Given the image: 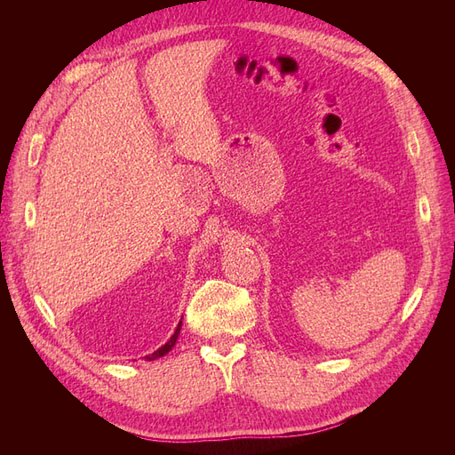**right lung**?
Returning <instances> with one entry per match:
<instances>
[{"instance_id": "obj_1", "label": "right lung", "mask_w": 455, "mask_h": 455, "mask_svg": "<svg viewBox=\"0 0 455 455\" xmlns=\"http://www.w3.org/2000/svg\"><path fill=\"white\" fill-rule=\"evenodd\" d=\"M180 328H182V321L180 323H178V326H176V330H174V334L171 336V339L167 341V343H164V346L163 347H159L156 353H151V355H148L146 356V359L148 361H156V359H159V356H163V355H167L172 347H174V343H176V339H178V334H180Z\"/></svg>"}]
</instances>
